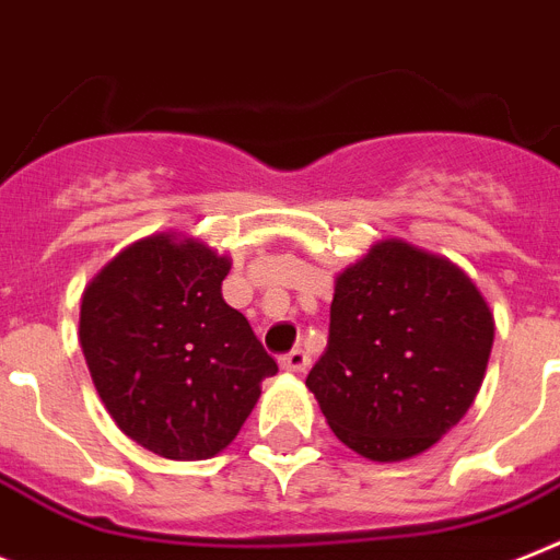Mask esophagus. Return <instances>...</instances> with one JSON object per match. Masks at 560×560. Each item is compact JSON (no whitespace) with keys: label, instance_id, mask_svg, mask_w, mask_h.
Segmentation results:
<instances>
[{"label":"esophagus","instance_id":"1","mask_svg":"<svg viewBox=\"0 0 560 560\" xmlns=\"http://www.w3.org/2000/svg\"><path fill=\"white\" fill-rule=\"evenodd\" d=\"M280 366H283L285 372H306L308 354L303 352V349H291L289 354H283V358H280Z\"/></svg>","mask_w":560,"mask_h":560}]
</instances>
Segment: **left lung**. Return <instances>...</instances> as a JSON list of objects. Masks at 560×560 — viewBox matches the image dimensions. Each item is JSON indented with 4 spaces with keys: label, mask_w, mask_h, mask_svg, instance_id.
Wrapping results in <instances>:
<instances>
[{
    "label": "left lung",
    "mask_w": 560,
    "mask_h": 560,
    "mask_svg": "<svg viewBox=\"0 0 560 560\" xmlns=\"http://www.w3.org/2000/svg\"><path fill=\"white\" fill-rule=\"evenodd\" d=\"M492 337L487 300L455 262L383 240L337 277L329 343L306 386L349 450L392 464L464 418Z\"/></svg>",
    "instance_id": "1"
}]
</instances>
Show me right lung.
<instances>
[{
  "mask_svg": "<svg viewBox=\"0 0 560 560\" xmlns=\"http://www.w3.org/2000/svg\"><path fill=\"white\" fill-rule=\"evenodd\" d=\"M231 262L154 234L119 252L82 294L80 343L125 435L171 460L223 452L277 363L223 300Z\"/></svg>",
  "mask_w": 560,
  "mask_h": 560,
  "instance_id": "1",
  "label": "right lung"
}]
</instances>
